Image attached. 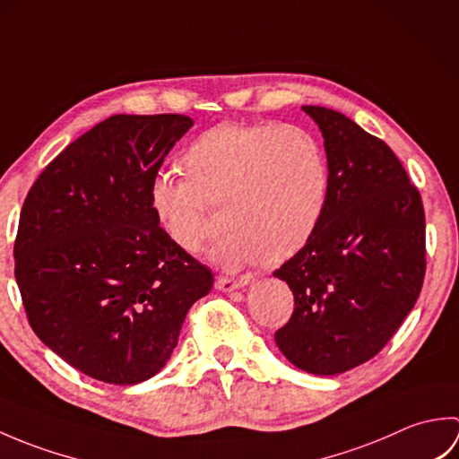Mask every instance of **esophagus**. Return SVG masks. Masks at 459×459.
I'll list each match as a JSON object with an SVG mask.
<instances>
[{
    "label": "esophagus",
    "mask_w": 459,
    "mask_h": 459,
    "mask_svg": "<svg viewBox=\"0 0 459 459\" xmlns=\"http://www.w3.org/2000/svg\"><path fill=\"white\" fill-rule=\"evenodd\" d=\"M247 281L245 280H235V278H227V276H219L217 281H214V286L221 291H232V290H238L245 286Z\"/></svg>",
    "instance_id": "esophagus-1"
}]
</instances>
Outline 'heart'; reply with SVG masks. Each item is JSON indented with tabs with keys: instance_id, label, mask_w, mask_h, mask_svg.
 <instances>
[{
	"instance_id": "b5f03b06",
	"label": "heart",
	"mask_w": 459,
	"mask_h": 459,
	"mask_svg": "<svg viewBox=\"0 0 459 459\" xmlns=\"http://www.w3.org/2000/svg\"><path fill=\"white\" fill-rule=\"evenodd\" d=\"M187 175L158 173L150 207L175 247L197 252L224 203L229 229L214 247L222 266L280 264L304 248L324 217L329 168L324 145L294 124L224 122L183 153Z\"/></svg>"
}]
</instances>
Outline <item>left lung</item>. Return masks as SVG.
Returning a JSON list of instances; mask_svg holds the SVG:
<instances>
[{
	"instance_id": "obj_1",
	"label": "left lung",
	"mask_w": 459,
	"mask_h": 459,
	"mask_svg": "<svg viewBox=\"0 0 459 459\" xmlns=\"http://www.w3.org/2000/svg\"><path fill=\"white\" fill-rule=\"evenodd\" d=\"M304 112L324 134L329 191L316 235L274 272L296 306L274 339L298 368L339 375L380 353L414 307L426 219L420 191L383 140L337 110Z\"/></svg>"
}]
</instances>
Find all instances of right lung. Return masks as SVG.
Here are the masks:
<instances>
[{"instance_id": "1", "label": "right lung", "mask_w": 459, "mask_h": 459, "mask_svg": "<svg viewBox=\"0 0 459 459\" xmlns=\"http://www.w3.org/2000/svg\"><path fill=\"white\" fill-rule=\"evenodd\" d=\"M189 116L116 114L56 155L29 189L13 256L29 325L68 365L138 385L168 363L214 276L175 247L150 183Z\"/></svg>"}]
</instances>
